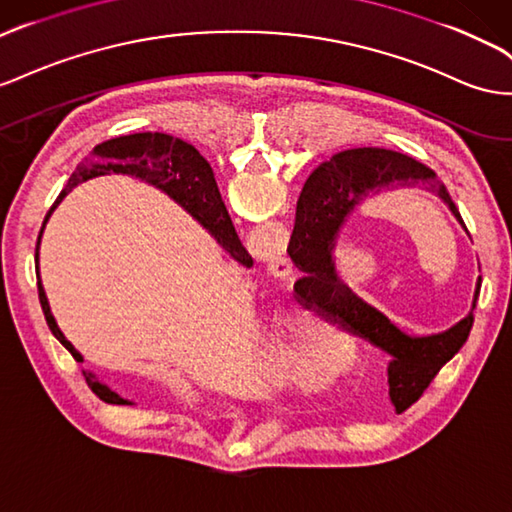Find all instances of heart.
Returning a JSON list of instances; mask_svg holds the SVG:
<instances>
[{
    "label": "heart",
    "mask_w": 512,
    "mask_h": 512,
    "mask_svg": "<svg viewBox=\"0 0 512 512\" xmlns=\"http://www.w3.org/2000/svg\"><path fill=\"white\" fill-rule=\"evenodd\" d=\"M297 329L293 325H282L278 329V340L282 344V351L290 357H295V353L299 351V338H297Z\"/></svg>",
    "instance_id": "1"
}]
</instances>
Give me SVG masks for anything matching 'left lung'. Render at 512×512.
<instances>
[{
	"mask_svg": "<svg viewBox=\"0 0 512 512\" xmlns=\"http://www.w3.org/2000/svg\"><path fill=\"white\" fill-rule=\"evenodd\" d=\"M420 187L435 193L446 202L452 215L467 232L463 217L452 202L444 185H437L435 172L424 163L385 148H351L342 150L321 163L303 185L297 202V213L303 209V224H295L290 237V258L308 273L295 284L297 295L310 301L316 297L319 308L349 327L353 334L368 340L383 353L388 370V396L396 413H403L424 394L437 372L459 353L474 325V310L480 295L478 275L472 310L457 325L431 336H409L398 329L388 316L372 308L370 303L353 295L338 280L334 265V247L347 217L355 206L385 189ZM469 234V232H467ZM301 281L309 284L300 288ZM320 290L316 296L313 288Z\"/></svg>",
	"mask_w": 512,
	"mask_h": 512,
	"instance_id": "1",
	"label": "left lung"
}]
</instances>
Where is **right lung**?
Returning <instances> with one entry per match:
<instances>
[{
	"mask_svg": "<svg viewBox=\"0 0 512 512\" xmlns=\"http://www.w3.org/2000/svg\"><path fill=\"white\" fill-rule=\"evenodd\" d=\"M109 172L131 174L135 178H142V181H146L148 185H155L163 193H168V196L174 202L181 204L198 224H202V228L211 232V237L222 245L234 260H239L245 267H252V256L247 254V250L239 241L237 230L232 226V219L226 211L222 193L217 189L211 165L196 148L183 140H178V137L165 135V133L122 135L99 144L92 150V161L86 165H79L77 172L68 178L66 187L62 189L58 200L53 202V206L45 217L43 228H40V234H38V243H36V278H38L40 306H43L51 334L58 338L68 351H71V355L77 359V362H84V357H81V353L73 347V344L64 338L58 323H55L43 282H40V273H38L40 237H43V230L49 222L51 213L55 211V206L64 200L68 191H73V187L88 181L92 176L109 174ZM84 377L90 385V390L101 400H105V403L133 405L131 400L122 398L114 390H109V385L96 379L94 372L84 370Z\"/></svg>",
	"mask_w": 512,
	"mask_h": 512,
	"instance_id": "1",
	"label": "right lung"
}]
</instances>
